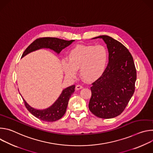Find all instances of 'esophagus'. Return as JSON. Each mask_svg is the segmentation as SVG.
<instances>
[{"mask_svg": "<svg viewBox=\"0 0 153 153\" xmlns=\"http://www.w3.org/2000/svg\"><path fill=\"white\" fill-rule=\"evenodd\" d=\"M83 88V86L81 85H77L76 86V90H80Z\"/></svg>", "mask_w": 153, "mask_h": 153, "instance_id": "obj_1", "label": "esophagus"}]
</instances>
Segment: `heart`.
Masks as SVG:
<instances>
[{
    "mask_svg": "<svg viewBox=\"0 0 153 153\" xmlns=\"http://www.w3.org/2000/svg\"><path fill=\"white\" fill-rule=\"evenodd\" d=\"M108 61V52L102 45H78L73 48L62 62L63 71L68 78H74L79 69L80 77L86 82L98 79L104 72Z\"/></svg>",
    "mask_w": 153,
    "mask_h": 153,
    "instance_id": "heart-1",
    "label": "heart"
}]
</instances>
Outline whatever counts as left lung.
I'll use <instances>...</instances> for the list:
<instances>
[{"instance_id":"obj_1","label":"left lung","mask_w":153,"mask_h":153,"mask_svg":"<svg viewBox=\"0 0 153 153\" xmlns=\"http://www.w3.org/2000/svg\"><path fill=\"white\" fill-rule=\"evenodd\" d=\"M102 39L108 50V63L102 75L91 87L90 111L102 119H111L125 110L135 90L137 74L133 58L119 41L108 36Z\"/></svg>"}]
</instances>
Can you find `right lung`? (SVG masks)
I'll return each instance as SVG.
<instances>
[{
  "label": "right lung",
  "mask_w": 153,
  "mask_h": 153,
  "mask_svg": "<svg viewBox=\"0 0 153 153\" xmlns=\"http://www.w3.org/2000/svg\"><path fill=\"white\" fill-rule=\"evenodd\" d=\"M74 40H65L56 37H42L35 40L27 47L22 57L41 48H50L57 54L69 46ZM75 85H71L64 89L57 100L49 108L45 110H37L30 106L23 99L25 106L29 112L37 119L45 122H54L62 118L67 110L68 101L74 93Z\"/></svg>",
  "instance_id": "obj_1"
}]
</instances>
